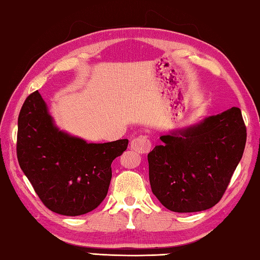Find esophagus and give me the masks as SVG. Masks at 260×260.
I'll use <instances>...</instances> for the list:
<instances>
[{"label": "esophagus", "mask_w": 260, "mask_h": 260, "mask_svg": "<svg viewBox=\"0 0 260 260\" xmlns=\"http://www.w3.org/2000/svg\"><path fill=\"white\" fill-rule=\"evenodd\" d=\"M130 148L138 154H147L149 151H151L152 144L146 136H140V137L136 138L131 142Z\"/></svg>", "instance_id": "obj_1"}]
</instances>
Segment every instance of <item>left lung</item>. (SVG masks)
Instances as JSON below:
<instances>
[{"label": "left lung", "instance_id": "obj_1", "mask_svg": "<svg viewBox=\"0 0 260 260\" xmlns=\"http://www.w3.org/2000/svg\"><path fill=\"white\" fill-rule=\"evenodd\" d=\"M148 153L152 192L167 209L198 212L220 201L247 142L242 113L232 107L160 137Z\"/></svg>", "mask_w": 260, "mask_h": 260}]
</instances>
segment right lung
Masks as SVG:
<instances>
[{
    "label": "right lung",
    "mask_w": 260,
    "mask_h": 260,
    "mask_svg": "<svg viewBox=\"0 0 260 260\" xmlns=\"http://www.w3.org/2000/svg\"><path fill=\"white\" fill-rule=\"evenodd\" d=\"M127 143H86L60 130L39 91L26 98L18 117V162L44 206L59 215H84L104 201L112 162Z\"/></svg>",
    "instance_id": "1"
}]
</instances>
